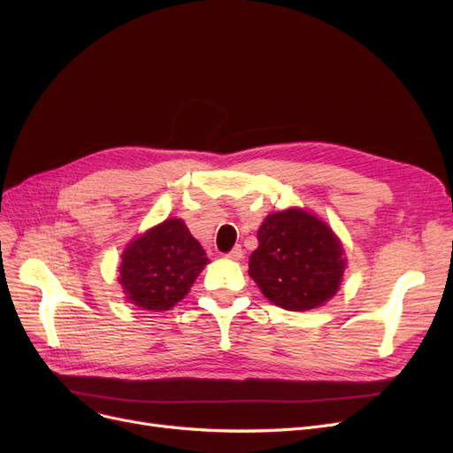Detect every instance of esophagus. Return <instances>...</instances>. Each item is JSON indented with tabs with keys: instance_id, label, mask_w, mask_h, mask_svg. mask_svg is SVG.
<instances>
[{
	"instance_id": "obj_1",
	"label": "esophagus",
	"mask_w": 453,
	"mask_h": 453,
	"mask_svg": "<svg viewBox=\"0 0 453 453\" xmlns=\"http://www.w3.org/2000/svg\"><path fill=\"white\" fill-rule=\"evenodd\" d=\"M226 257H230V260H242V257H243V249H242V245H235V247L226 254Z\"/></svg>"
}]
</instances>
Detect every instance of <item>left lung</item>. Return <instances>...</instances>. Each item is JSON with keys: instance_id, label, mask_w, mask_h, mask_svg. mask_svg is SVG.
<instances>
[{"instance_id": "obj_1", "label": "left lung", "mask_w": 453, "mask_h": 453, "mask_svg": "<svg viewBox=\"0 0 453 453\" xmlns=\"http://www.w3.org/2000/svg\"><path fill=\"white\" fill-rule=\"evenodd\" d=\"M342 254L341 242L325 221L289 208L264 219L249 274L273 304L306 311L337 293L347 265Z\"/></svg>"}]
</instances>
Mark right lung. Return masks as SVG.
I'll list each match as a JSON object with an SVG mask.
<instances>
[{
    "label": "right lung",
    "mask_w": 453,
    "mask_h": 453,
    "mask_svg": "<svg viewBox=\"0 0 453 453\" xmlns=\"http://www.w3.org/2000/svg\"><path fill=\"white\" fill-rule=\"evenodd\" d=\"M208 264L201 243L182 219H165L127 245L119 284L127 303L147 311H165L182 300Z\"/></svg>",
    "instance_id": "right-lung-1"
}]
</instances>
